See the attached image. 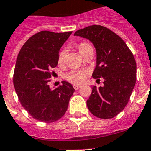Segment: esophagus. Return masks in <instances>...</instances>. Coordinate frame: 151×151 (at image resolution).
Masks as SVG:
<instances>
[{"label": "esophagus", "instance_id": "34e87169", "mask_svg": "<svg viewBox=\"0 0 151 151\" xmlns=\"http://www.w3.org/2000/svg\"><path fill=\"white\" fill-rule=\"evenodd\" d=\"M73 87L74 88V90H78L80 87H81V86L77 85V84H74V85H73Z\"/></svg>", "mask_w": 151, "mask_h": 151}]
</instances>
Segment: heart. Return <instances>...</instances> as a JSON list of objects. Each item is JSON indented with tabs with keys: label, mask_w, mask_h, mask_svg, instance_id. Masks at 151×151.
<instances>
[{
	"label": "heart",
	"mask_w": 151,
	"mask_h": 151,
	"mask_svg": "<svg viewBox=\"0 0 151 151\" xmlns=\"http://www.w3.org/2000/svg\"><path fill=\"white\" fill-rule=\"evenodd\" d=\"M91 45L88 42H81L78 44V48L81 54H83V52L85 51L88 47H91ZM66 51L64 50H61L59 53L58 58V64H62L64 63V57H65ZM88 70L84 69H78V70H72L70 72H68L65 76V78L68 80V81L74 84H78V83H81L84 81L85 78L88 75Z\"/></svg>",
	"instance_id": "obj_1"
}]
</instances>
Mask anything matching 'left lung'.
Instances as JSON below:
<instances>
[{
  "label": "left lung",
  "mask_w": 151,
  "mask_h": 151,
  "mask_svg": "<svg viewBox=\"0 0 151 151\" xmlns=\"http://www.w3.org/2000/svg\"><path fill=\"white\" fill-rule=\"evenodd\" d=\"M74 36L89 39L97 50V65L92 77L104 80L103 87H92L87 101L93 115L114 117L124 109L136 83L137 64L132 52L121 37L101 25L77 30Z\"/></svg>",
  "instance_id": "8db88e82"
}]
</instances>
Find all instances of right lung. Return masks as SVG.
Returning a JSON list of instances; mask_svg holds the SVG:
<instances>
[{"label":"right lung","mask_w":151,"mask_h":151,"mask_svg":"<svg viewBox=\"0 0 151 151\" xmlns=\"http://www.w3.org/2000/svg\"><path fill=\"white\" fill-rule=\"evenodd\" d=\"M71 33L40 31L27 40L17 56L13 77L15 91L23 107L41 122L61 118L74 92L67 81L54 89L49 87L59 50Z\"/></svg>","instance_id":"right-lung-1"}]
</instances>
